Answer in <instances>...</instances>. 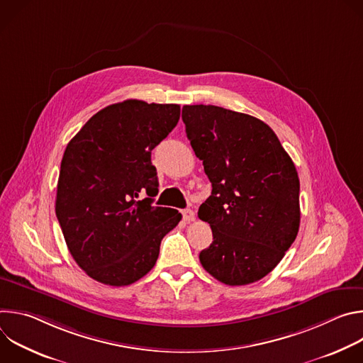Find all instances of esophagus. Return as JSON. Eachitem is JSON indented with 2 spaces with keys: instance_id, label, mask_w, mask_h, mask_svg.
Returning a JSON list of instances; mask_svg holds the SVG:
<instances>
[{
  "instance_id": "34e87169",
  "label": "esophagus",
  "mask_w": 363,
  "mask_h": 363,
  "mask_svg": "<svg viewBox=\"0 0 363 363\" xmlns=\"http://www.w3.org/2000/svg\"><path fill=\"white\" fill-rule=\"evenodd\" d=\"M182 218L186 223H192V221H195V213L192 210H184L182 211Z\"/></svg>"
}]
</instances>
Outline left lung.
Returning a JSON list of instances; mask_svg holds the SVG:
<instances>
[{"mask_svg":"<svg viewBox=\"0 0 363 363\" xmlns=\"http://www.w3.org/2000/svg\"><path fill=\"white\" fill-rule=\"evenodd\" d=\"M182 121L213 185L198 210L213 230L199 262L224 284L258 281L281 262L298 233L296 167L273 129L254 116L186 105Z\"/></svg>","mask_w":363,"mask_h":363,"instance_id":"left-lung-1","label":"left lung"}]
</instances>
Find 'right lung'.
Segmentation results:
<instances>
[{"label":"right lung","instance_id":"right-lung-1","mask_svg":"<svg viewBox=\"0 0 363 363\" xmlns=\"http://www.w3.org/2000/svg\"><path fill=\"white\" fill-rule=\"evenodd\" d=\"M179 115V105L129 99L93 115L69 142L56 216L74 262L93 280L121 287L142 279L181 221L177 210L152 205L160 184L150 162Z\"/></svg>","mask_w":363,"mask_h":363}]
</instances>
